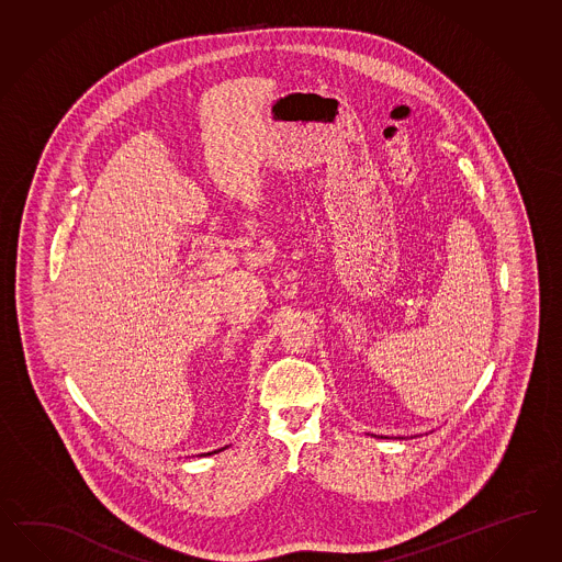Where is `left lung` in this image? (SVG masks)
Returning <instances> with one entry per match:
<instances>
[{"label": "left lung", "mask_w": 562, "mask_h": 562, "mask_svg": "<svg viewBox=\"0 0 562 562\" xmlns=\"http://www.w3.org/2000/svg\"><path fill=\"white\" fill-rule=\"evenodd\" d=\"M373 437H375V435H373Z\"/></svg>", "instance_id": "1"}]
</instances>
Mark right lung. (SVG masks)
I'll return each instance as SVG.
<instances>
[{"label": "right lung", "instance_id": "add662e5", "mask_svg": "<svg viewBox=\"0 0 562 562\" xmlns=\"http://www.w3.org/2000/svg\"><path fill=\"white\" fill-rule=\"evenodd\" d=\"M225 449H227V447H223V449H217V451H213V452H205V454H215V452L225 451Z\"/></svg>", "mask_w": 562, "mask_h": 562}]
</instances>
